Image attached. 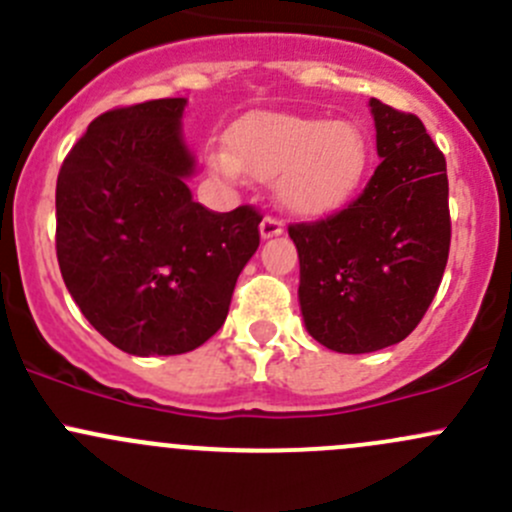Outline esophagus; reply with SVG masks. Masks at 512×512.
<instances>
[{
  "instance_id": "esophagus-1",
  "label": "esophagus",
  "mask_w": 512,
  "mask_h": 512,
  "mask_svg": "<svg viewBox=\"0 0 512 512\" xmlns=\"http://www.w3.org/2000/svg\"><path fill=\"white\" fill-rule=\"evenodd\" d=\"M285 232V225H282L280 218H275V215H265L260 223V235L265 237H275V235H282Z\"/></svg>"
}]
</instances>
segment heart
Listing matches in <instances>:
<instances>
[{
	"instance_id": "b5f03b06",
	"label": "heart",
	"mask_w": 512,
	"mask_h": 512,
	"mask_svg": "<svg viewBox=\"0 0 512 512\" xmlns=\"http://www.w3.org/2000/svg\"><path fill=\"white\" fill-rule=\"evenodd\" d=\"M226 148L210 163L225 175L242 170L262 183L277 180V198L289 213L317 218L342 208L366 173L369 146L352 121L292 113H252L232 126Z\"/></svg>"
}]
</instances>
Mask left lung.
<instances>
[{"label":"left lung","mask_w":512,"mask_h":512,"mask_svg":"<svg viewBox=\"0 0 512 512\" xmlns=\"http://www.w3.org/2000/svg\"><path fill=\"white\" fill-rule=\"evenodd\" d=\"M381 163L364 193L317 223L289 225L307 332L339 354L409 337L431 307L451 247L446 158L414 113L371 98Z\"/></svg>","instance_id":"left-lung-1"}]
</instances>
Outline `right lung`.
Instances as JSON below:
<instances>
[{
  "instance_id": "right-lung-1",
  "label": "right lung",
  "mask_w": 512,
  "mask_h": 512,
  "mask_svg": "<svg viewBox=\"0 0 512 512\" xmlns=\"http://www.w3.org/2000/svg\"><path fill=\"white\" fill-rule=\"evenodd\" d=\"M185 98L94 118L56 180V257L91 327L136 356L185 354L223 327L260 245L252 205L213 213L185 180Z\"/></svg>"
}]
</instances>
